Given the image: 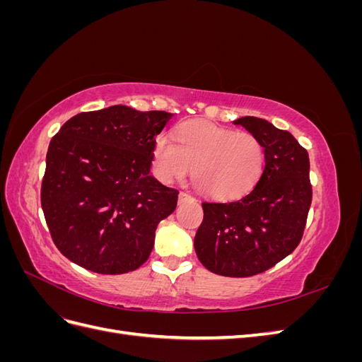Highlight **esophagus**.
Returning <instances> with one entry per match:
<instances>
[{
    "label": "esophagus",
    "instance_id": "1",
    "mask_svg": "<svg viewBox=\"0 0 362 362\" xmlns=\"http://www.w3.org/2000/svg\"><path fill=\"white\" fill-rule=\"evenodd\" d=\"M178 199H180V202H184V201H187V199H194V198H193V196H190L189 193L180 192V194H178Z\"/></svg>",
    "mask_w": 362,
    "mask_h": 362
}]
</instances>
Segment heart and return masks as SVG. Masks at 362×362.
<instances>
[{"mask_svg": "<svg viewBox=\"0 0 362 362\" xmlns=\"http://www.w3.org/2000/svg\"><path fill=\"white\" fill-rule=\"evenodd\" d=\"M173 137L178 146L166 134L154 145V172L166 184L193 168V181L204 194L229 201L249 193L264 172V145L249 131L189 120L175 128Z\"/></svg>", "mask_w": 362, "mask_h": 362, "instance_id": "1", "label": "heart"}]
</instances>
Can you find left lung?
<instances>
[{"label":"left lung","instance_id":"1","mask_svg":"<svg viewBox=\"0 0 362 362\" xmlns=\"http://www.w3.org/2000/svg\"><path fill=\"white\" fill-rule=\"evenodd\" d=\"M234 124L262 141L264 172L242 199L202 202L204 221L194 250L202 266L216 275L246 278L269 270L298 247L313 187L308 152L288 131L254 116Z\"/></svg>","mask_w":362,"mask_h":362}]
</instances>
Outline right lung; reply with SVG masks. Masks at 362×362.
<instances>
[{"instance_id":"right-lung-1","label":"right lung","mask_w":362,"mask_h":362,"mask_svg":"<svg viewBox=\"0 0 362 362\" xmlns=\"http://www.w3.org/2000/svg\"><path fill=\"white\" fill-rule=\"evenodd\" d=\"M166 112L113 105L71 117L51 139L40 202L54 245L87 270L120 275L149 258L178 190L151 172Z\"/></svg>"}]
</instances>
